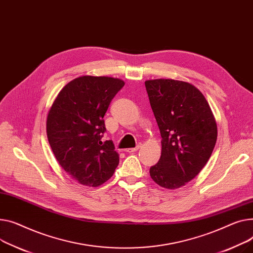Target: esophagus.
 I'll list each match as a JSON object with an SVG mask.
<instances>
[{
    "label": "esophagus",
    "mask_w": 253,
    "mask_h": 253,
    "mask_svg": "<svg viewBox=\"0 0 253 253\" xmlns=\"http://www.w3.org/2000/svg\"><path fill=\"white\" fill-rule=\"evenodd\" d=\"M140 146H141V144H138V145H136V147H132V148H128V149H127V153H134V151H136V150H138V149L140 148Z\"/></svg>",
    "instance_id": "esophagus-1"
}]
</instances>
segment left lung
I'll return each instance as SVG.
<instances>
[{"label": "left lung", "instance_id": "obj_1", "mask_svg": "<svg viewBox=\"0 0 253 253\" xmlns=\"http://www.w3.org/2000/svg\"><path fill=\"white\" fill-rule=\"evenodd\" d=\"M162 136V155L149 174L161 187L176 189L195 178L210 160L217 128L208 100L188 82L145 81Z\"/></svg>", "mask_w": 253, "mask_h": 253}]
</instances>
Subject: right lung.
<instances>
[{"mask_svg": "<svg viewBox=\"0 0 253 253\" xmlns=\"http://www.w3.org/2000/svg\"><path fill=\"white\" fill-rule=\"evenodd\" d=\"M125 83L107 76H81L63 87L46 119V135L60 166L78 183L97 187L119 165L112 140L102 141L104 117Z\"/></svg>", "mask_w": 253, "mask_h": 253, "instance_id": "1", "label": "right lung"}]
</instances>
